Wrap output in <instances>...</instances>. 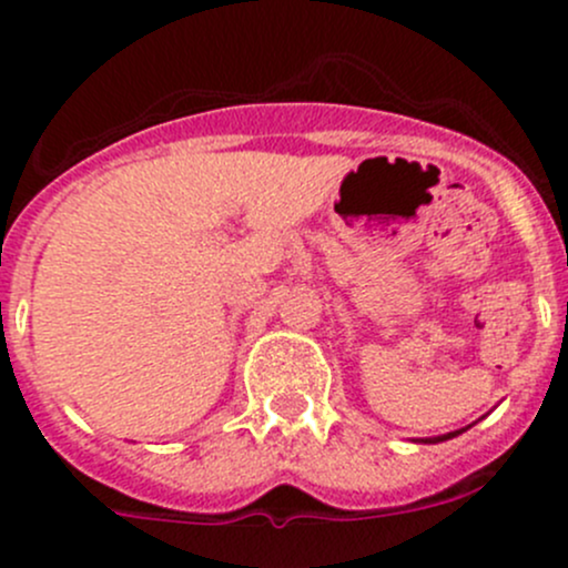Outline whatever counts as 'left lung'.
I'll list each match as a JSON object with an SVG mask.
<instances>
[{"instance_id":"1","label":"left lung","mask_w":568,"mask_h":568,"mask_svg":"<svg viewBox=\"0 0 568 568\" xmlns=\"http://www.w3.org/2000/svg\"><path fill=\"white\" fill-rule=\"evenodd\" d=\"M469 428V426H467ZM467 428H459V432H450V434H439V437H428V439H417V443H428V445H434V443H445V439H454V437H459L462 432H467Z\"/></svg>"}]
</instances>
